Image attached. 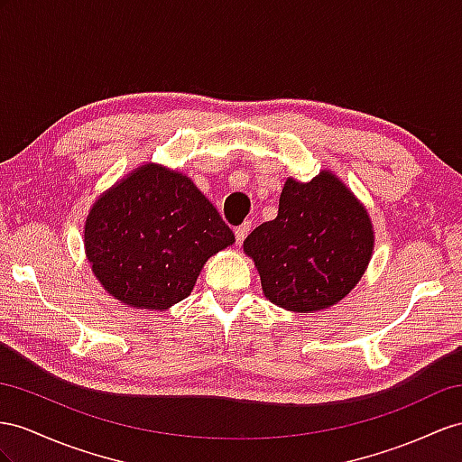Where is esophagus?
I'll use <instances>...</instances> for the list:
<instances>
[{"instance_id": "obj_1", "label": "esophagus", "mask_w": 462, "mask_h": 462, "mask_svg": "<svg viewBox=\"0 0 462 462\" xmlns=\"http://www.w3.org/2000/svg\"><path fill=\"white\" fill-rule=\"evenodd\" d=\"M250 230H252V222H244L242 226L236 228V230H234V236H236V244L242 245V244H244V240H245V236L250 234Z\"/></svg>"}]
</instances>
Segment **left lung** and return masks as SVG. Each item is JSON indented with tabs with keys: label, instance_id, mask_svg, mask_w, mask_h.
Masks as SVG:
<instances>
[{
	"label": "left lung",
	"instance_id": "left-lung-1",
	"mask_svg": "<svg viewBox=\"0 0 462 462\" xmlns=\"http://www.w3.org/2000/svg\"><path fill=\"white\" fill-rule=\"evenodd\" d=\"M366 210L329 171L310 183L287 180L275 220L244 242L265 297L292 312L322 310L357 285L373 254Z\"/></svg>",
	"mask_w": 462,
	"mask_h": 462
}]
</instances>
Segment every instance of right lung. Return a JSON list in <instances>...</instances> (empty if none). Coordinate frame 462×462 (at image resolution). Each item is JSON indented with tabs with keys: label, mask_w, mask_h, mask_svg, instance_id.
I'll list each match as a JSON object with an SVG mask.
<instances>
[{
	"label": "right lung",
	"mask_w": 462,
	"mask_h": 462,
	"mask_svg": "<svg viewBox=\"0 0 462 462\" xmlns=\"http://www.w3.org/2000/svg\"><path fill=\"white\" fill-rule=\"evenodd\" d=\"M234 244L189 177L144 165L93 205L86 252L101 285L125 304L165 310L191 294L207 259Z\"/></svg>",
	"instance_id": "obj_1"
}]
</instances>
